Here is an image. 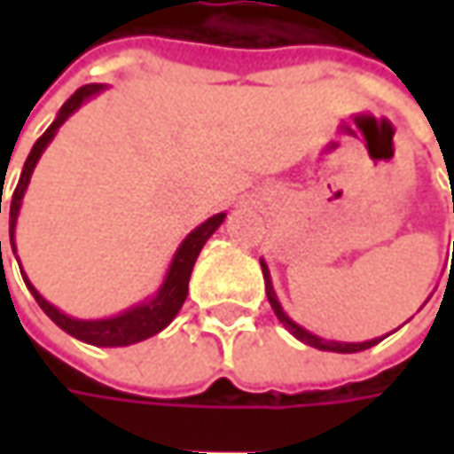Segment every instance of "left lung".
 Instances as JSON below:
<instances>
[{
  "label": "left lung",
  "instance_id": "1",
  "mask_svg": "<svg viewBox=\"0 0 454 454\" xmlns=\"http://www.w3.org/2000/svg\"><path fill=\"white\" fill-rule=\"evenodd\" d=\"M454 247V245H452ZM260 265H262V278H265V293H268V301H270L272 310H275V316H278V321L283 323L286 328H288L290 333L295 336L298 340H303L308 346H313V348H321V351H336V354H356V351H366V348H372L376 346L379 340H384L387 336H381V339H372V340H361V343H346V340H328L321 339V336H316V333H310V331H305L303 325H298V323L288 318V313L283 310V305L278 301V295H275V288H272V280H270V270H268V265H265V260H260Z\"/></svg>",
  "mask_w": 454,
  "mask_h": 454
}]
</instances>
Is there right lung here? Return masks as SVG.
<instances>
[{"label": "right lung", "instance_id": "right-lung-1", "mask_svg": "<svg viewBox=\"0 0 454 454\" xmlns=\"http://www.w3.org/2000/svg\"><path fill=\"white\" fill-rule=\"evenodd\" d=\"M106 85L100 82H90V85H82L78 88L73 96L65 100V106L60 108L58 118L50 123V129L35 141V146L27 156L25 168H22V176L17 182V189L9 200V242H12V253L17 254V245H14V227H17V217H20V207H22V200H25L27 186H29V179H32V171L40 161L43 151L50 146V141L55 138V133L60 129L62 123L70 118V115L78 111L80 106L85 100H90L93 96H98ZM0 212H2V192H0ZM224 212H219L215 217H209L207 222H201L200 227H194L189 235L184 237L182 245L176 247V253L171 257V265L164 275V283L159 286V290L141 301V303L131 305L126 310H121L118 316H111V318H98V321H82V318H73L67 313H62L60 308L44 301L40 295V290L35 288L29 283L25 272V286L29 288V293L35 295L37 305L43 308L44 313L52 318V321L60 325L65 333H70L73 339L85 340V343H93V346H131V343H138V340H146L151 336H156L159 331H164L168 323L176 318V313L182 310L184 301H186V293H189V278H192V270H194V262L200 257L201 247L209 237L217 232V227L224 222ZM0 260H2V242H0ZM22 270V265H20Z\"/></svg>", "mask_w": 454, "mask_h": 454}]
</instances>
